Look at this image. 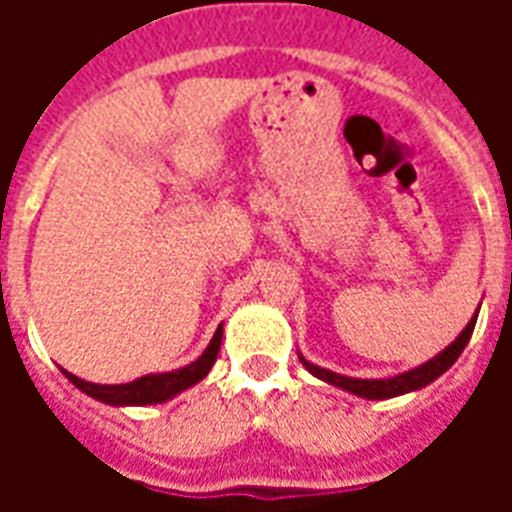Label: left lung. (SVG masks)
<instances>
[{"mask_svg": "<svg viewBox=\"0 0 512 512\" xmlns=\"http://www.w3.org/2000/svg\"><path fill=\"white\" fill-rule=\"evenodd\" d=\"M476 319L478 313L468 321V327L462 329L460 337H457L449 348L441 350L436 358H430V361H425V364L417 366V369H409V372L398 374V377H385V380H356V377H342V374L337 372L321 369V366L305 361L303 356H300V361H303V366L313 374V377H319V380L329 382V385H337V388L342 390H350V393H356V396L361 398H372V401L377 398V401H382V398L404 396L409 390H420L425 388V385H430L433 380H438V377L460 358V353L465 350V345H468L470 335H473Z\"/></svg>", "mask_w": 512, "mask_h": 512, "instance_id": "obj_1", "label": "left lung"}]
</instances>
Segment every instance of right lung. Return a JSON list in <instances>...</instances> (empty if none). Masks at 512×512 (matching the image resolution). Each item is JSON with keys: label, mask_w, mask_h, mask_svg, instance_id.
<instances>
[{"label": "right lung", "mask_w": 512, "mask_h": 512, "mask_svg": "<svg viewBox=\"0 0 512 512\" xmlns=\"http://www.w3.org/2000/svg\"><path fill=\"white\" fill-rule=\"evenodd\" d=\"M220 342H223V324L217 327L215 337L207 345V350L201 353L193 364L183 366V369H175V372L164 374H146L140 380L124 382V385H95V382L79 380L71 372L63 369L68 380L74 382L76 388L84 390L87 396L98 398L103 404L111 406H146V404H162V401H170L172 396H177L180 390L191 388L199 380H204L215 364L217 350H220Z\"/></svg>", "instance_id": "right-lung-1"}]
</instances>
